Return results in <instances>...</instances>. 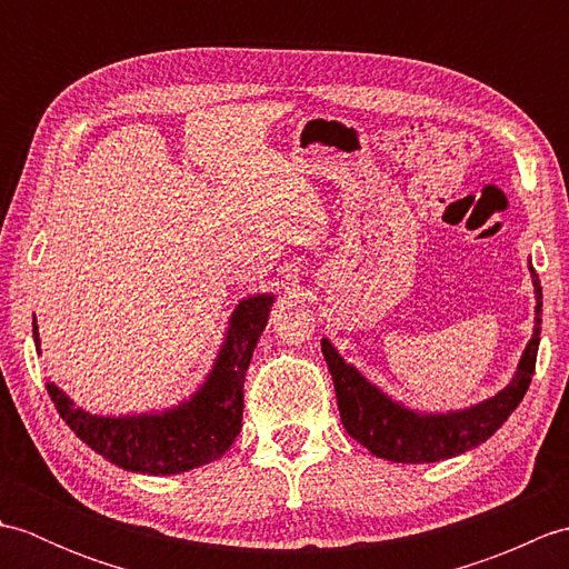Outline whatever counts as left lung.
Returning <instances> with one entry per match:
<instances>
[{"label": "left lung", "instance_id": "left-lung-1", "mask_svg": "<svg viewBox=\"0 0 569 569\" xmlns=\"http://www.w3.org/2000/svg\"><path fill=\"white\" fill-rule=\"evenodd\" d=\"M533 271L536 286V330L513 381L506 386L489 401L475 408L459 410V413L447 416H418L413 410H406L391 398H386L379 389L361 377V373L342 361L328 340H322V355L328 359V367L335 381L337 406L347 432L365 445L371 455L391 459V462L403 465H422V462H440V459L462 455L471 447L481 445L497 432L523 396L533 379L538 345H540V316H542V291L540 278Z\"/></svg>", "mask_w": 569, "mask_h": 569}]
</instances>
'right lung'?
Segmentation results:
<instances>
[{
  "label": "right lung",
  "instance_id": "right-lung-1",
  "mask_svg": "<svg viewBox=\"0 0 569 569\" xmlns=\"http://www.w3.org/2000/svg\"><path fill=\"white\" fill-rule=\"evenodd\" d=\"M271 303V296H253L239 303L208 383L188 403L163 416L98 418L72 406L53 383H46L48 396L70 430L117 467L159 477L214 462L241 430L244 373ZM33 342L39 345L36 320Z\"/></svg>",
  "mask_w": 569,
  "mask_h": 569
}]
</instances>
